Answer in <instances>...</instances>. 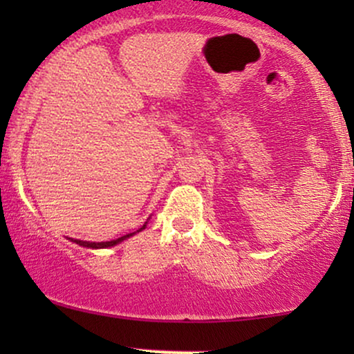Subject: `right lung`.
I'll list each match as a JSON object with an SVG mask.
<instances>
[{
    "instance_id": "obj_1",
    "label": "right lung",
    "mask_w": 354,
    "mask_h": 354,
    "mask_svg": "<svg viewBox=\"0 0 354 354\" xmlns=\"http://www.w3.org/2000/svg\"><path fill=\"white\" fill-rule=\"evenodd\" d=\"M145 226H146V225H143V228H141V230H145ZM141 230H140V231H141ZM129 236H131V234H126V236H121V238L113 239V241H106V243H88V241H81V239H75V243H76V245L84 246V248H108V246H115V245H118V243L123 241V239L129 238ZM71 241H73V239H71Z\"/></svg>"
}]
</instances>
